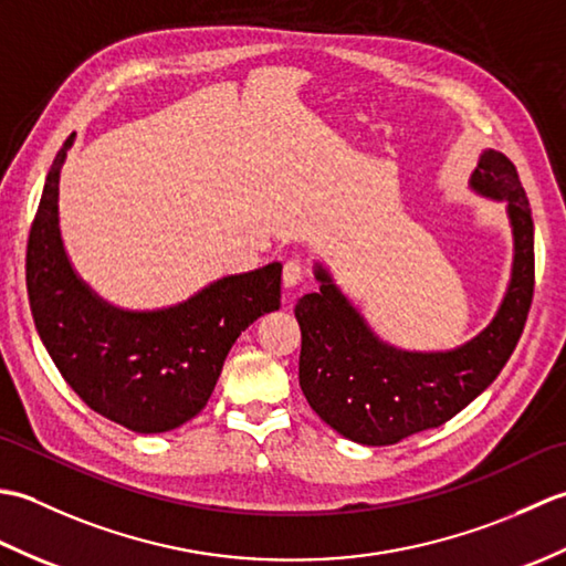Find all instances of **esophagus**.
I'll return each mask as SVG.
<instances>
[{
    "label": "esophagus",
    "mask_w": 566,
    "mask_h": 566,
    "mask_svg": "<svg viewBox=\"0 0 566 566\" xmlns=\"http://www.w3.org/2000/svg\"><path fill=\"white\" fill-rule=\"evenodd\" d=\"M306 276V268L298 260H286L284 262V270H282V280L286 286H296L302 284Z\"/></svg>",
    "instance_id": "1"
}]
</instances>
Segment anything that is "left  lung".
I'll return each instance as SVG.
<instances>
[{"mask_svg":"<svg viewBox=\"0 0 566 566\" xmlns=\"http://www.w3.org/2000/svg\"><path fill=\"white\" fill-rule=\"evenodd\" d=\"M472 187L506 199L515 238L506 298L474 340L450 353H401L384 345L323 268L316 270L321 292L298 298V384L308 406L340 436L363 444H394L448 423L499 377L518 345L535 292L531 203L515 165L496 150L482 155Z\"/></svg>","mask_w":566,"mask_h":566,"instance_id":"obj_1","label":"left lung"}]
</instances>
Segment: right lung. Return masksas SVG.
I'll list each match as a JSON object with an SVG mask.
<instances>
[{
  "label": "right lung",
  "instance_id": "obj_1",
  "mask_svg": "<svg viewBox=\"0 0 566 566\" xmlns=\"http://www.w3.org/2000/svg\"><path fill=\"white\" fill-rule=\"evenodd\" d=\"M72 138L48 170L29 231L27 290L35 331L92 411L136 432L179 428L207 406L238 335L280 308L282 264L223 276L165 311L106 306L72 272L60 240L57 182Z\"/></svg>",
  "mask_w": 566,
  "mask_h": 566
}]
</instances>
